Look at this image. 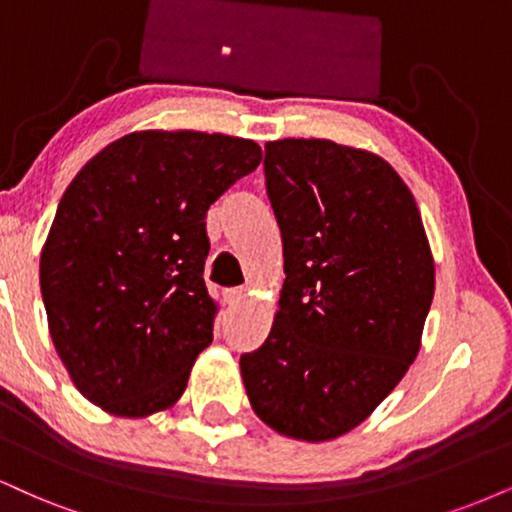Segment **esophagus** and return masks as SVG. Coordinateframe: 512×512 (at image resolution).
<instances>
[{
	"label": "esophagus",
	"mask_w": 512,
	"mask_h": 512,
	"mask_svg": "<svg viewBox=\"0 0 512 512\" xmlns=\"http://www.w3.org/2000/svg\"><path fill=\"white\" fill-rule=\"evenodd\" d=\"M244 296H246V289L244 287L225 289V301H227V304H239V301H242Z\"/></svg>",
	"instance_id": "1"
}]
</instances>
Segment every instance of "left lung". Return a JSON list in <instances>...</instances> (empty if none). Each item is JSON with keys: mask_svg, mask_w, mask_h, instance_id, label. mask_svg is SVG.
Masks as SVG:
<instances>
[{"mask_svg": "<svg viewBox=\"0 0 512 512\" xmlns=\"http://www.w3.org/2000/svg\"><path fill=\"white\" fill-rule=\"evenodd\" d=\"M266 189L285 249L273 330L239 368L251 408L301 441L368 418L420 351L434 261L406 182L330 140L266 144Z\"/></svg>", "mask_w": 512, "mask_h": 512, "instance_id": "obj_1", "label": "left lung"}]
</instances>
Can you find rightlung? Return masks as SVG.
<instances>
[{"label": "right lung", "mask_w": 512, "mask_h": 512, "mask_svg": "<svg viewBox=\"0 0 512 512\" xmlns=\"http://www.w3.org/2000/svg\"><path fill=\"white\" fill-rule=\"evenodd\" d=\"M261 147L197 130H142L82 166L40 258L56 353L82 396L123 418L166 410L213 342L206 211Z\"/></svg>", "instance_id": "1"}]
</instances>
